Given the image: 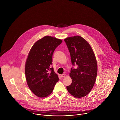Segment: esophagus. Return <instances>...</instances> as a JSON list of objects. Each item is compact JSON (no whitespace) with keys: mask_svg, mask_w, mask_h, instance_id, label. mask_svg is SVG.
<instances>
[{"mask_svg":"<svg viewBox=\"0 0 120 120\" xmlns=\"http://www.w3.org/2000/svg\"><path fill=\"white\" fill-rule=\"evenodd\" d=\"M66 76V74H63L62 75H61V77L62 78V77H65Z\"/></svg>","mask_w":120,"mask_h":120,"instance_id":"obj_1","label":"esophagus"}]
</instances>
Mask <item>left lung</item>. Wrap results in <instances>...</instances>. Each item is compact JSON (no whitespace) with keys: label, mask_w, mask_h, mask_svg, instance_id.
I'll list each match as a JSON object with an SVG mask.
<instances>
[{"label":"left lung","mask_w":120,"mask_h":120,"mask_svg":"<svg viewBox=\"0 0 120 120\" xmlns=\"http://www.w3.org/2000/svg\"><path fill=\"white\" fill-rule=\"evenodd\" d=\"M71 55L72 65L70 76L71 84L67 86L69 92L76 98L86 96L96 82L97 65L95 54L89 44L79 36L64 39Z\"/></svg>","instance_id":"obj_1"}]
</instances>
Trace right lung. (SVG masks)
<instances>
[{
	"label": "right lung",
	"instance_id": "1",
	"mask_svg": "<svg viewBox=\"0 0 120 120\" xmlns=\"http://www.w3.org/2000/svg\"><path fill=\"white\" fill-rule=\"evenodd\" d=\"M62 40L45 36L31 49L25 66L26 79L29 89L39 97H45L53 91L59 80L52 64L53 53Z\"/></svg>",
	"mask_w": 120,
	"mask_h": 120
}]
</instances>
